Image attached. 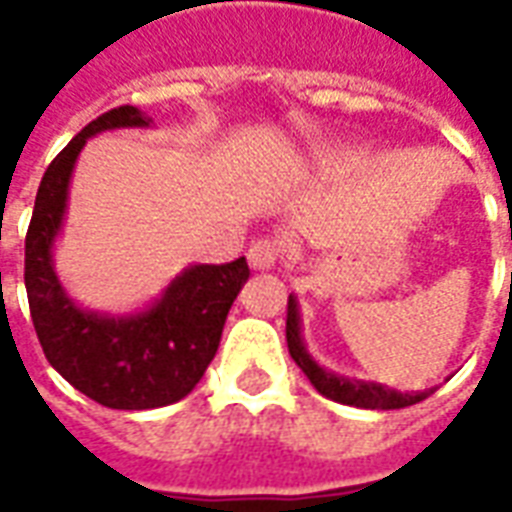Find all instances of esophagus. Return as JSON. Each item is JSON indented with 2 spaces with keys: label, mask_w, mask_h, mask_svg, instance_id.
I'll list each match as a JSON object with an SVG mask.
<instances>
[{
  "label": "esophagus",
  "mask_w": 512,
  "mask_h": 512,
  "mask_svg": "<svg viewBox=\"0 0 512 512\" xmlns=\"http://www.w3.org/2000/svg\"><path fill=\"white\" fill-rule=\"evenodd\" d=\"M285 255V241L279 238H257L255 244L249 246V266L252 268H271L279 257Z\"/></svg>",
  "instance_id": "obj_1"
}]
</instances>
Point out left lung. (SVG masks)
<instances>
[{
	"label": "left lung",
	"mask_w": 512,
	"mask_h": 512,
	"mask_svg": "<svg viewBox=\"0 0 512 512\" xmlns=\"http://www.w3.org/2000/svg\"><path fill=\"white\" fill-rule=\"evenodd\" d=\"M285 337H288V351L290 356H293V362L301 367V373H304V376L310 378V384L315 386L321 395L332 397V400L345 403V406L381 408V411H389V408L414 406V403L425 400V397L433 392V389H430V392L408 395V392H395V389H386V386L381 384H370V381H351V378L334 376V373H329V370H323V367L318 365L307 351H304V343H301V329H299V304H296L293 296L288 299V323H285Z\"/></svg>",
	"instance_id": "left-lung-1"
}]
</instances>
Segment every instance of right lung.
Returning <instances> with one entry per match:
<instances>
[{
    "instance_id": "add662e5",
    "label": "right lung",
    "mask_w": 512,
    "mask_h": 512,
    "mask_svg": "<svg viewBox=\"0 0 512 512\" xmlns=\"http://www.w3.org/2000/svg\"><path fill=\"white\" fill-rule=\"evenodd\" d=\"M150 126L136 106L109 109L62 147L35 197L24 241V285L35 332L49 365L106 408L142 411L178 403L197 386L222 340L227 312L249 279L246 257L224 266H191L150 310L106 318L73 304L51 268L73 164L87 136L106 128Z\"/></svg>"
}]
</instances>
